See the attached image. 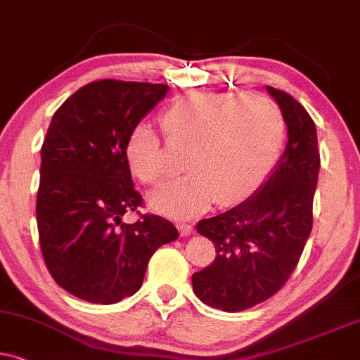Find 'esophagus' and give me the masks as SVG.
<instances>
[{
  "instance_id": "esophagus-1",
  "label": "esophagus",
  "mask_w": 360,
  "mask_h": 360,
  "mask_svg": "<svg viewBox=\"0 0 360 360\" xmlns=\"http://www.w3.org/2000/svg\"><path fill=\"white\" fill-rule=\"evenodd\" d=\"M179 229L181 235H192L193 227L190 224H185V221H179Z\"/></svg>"
}]
</instances>
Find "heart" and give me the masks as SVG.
<instances>
[{
	"label": "heart",
	"mask_w": 360,
	"mask_h": 360,
	"mask_svg": "<svg viewBox=\"0 0 360 360\" xmlns=\"http://www.w3.org/2000/svg\"><path fill=\"white\" fill-rule=\"evenodd\" d=\"M162 127L173 143L190 145L187 175L152 195L155 210L185 219L215 200L230 205L254 193L272 172L285 136L281 106L260 93L192 90L165 106ZM127 165L141 184L167 179L162 139L148 125H136L125 143Z\"/></svg>",
	"instance_id": "obj_1"
}]
</instances>
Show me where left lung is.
Masks as SVG:
<instances>
[{"label": "left lung", "instance_id": "8db88e82", "mask_svg": "<svg viewBox=\"0 0 360 360\" xmlns=\"http://www.w3.org/2000/svg\"><path fill=\"white\" fill-rule=\"evenodd\" d=\"M287 125L283 155L257 192L224 214L203 219L197 232L215 245V260L192 275L203 304L240 312L285 285L312 230L321 155L316 123L288 93L267 86Z\"/></svg>", "mask_w": 360, "mask_h": 360}]
</instances>
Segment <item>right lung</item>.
Returning a JSON list of instances; mask_svg holds the SVG:
<instances>
[{
    "instance_id": "right-lung-1",
    "label": "right lung",
    "mask_w": 360,
    "mask_h": 360,
    "mask_svg": "<svg viewBox=\"0 0 360 360\" xmlns=\"http://www.w3.org/2000/svg\"><path fill=\"white\" fill-rule=\"evenodd\" d=\"M167 91L162 83L98 79L75 91L48 127L37 197L39 247L58 285L86 302L117 304L135 294L155 250L179 237L158 215L123 221L143 205L127 165V139Z\"/></svg>"
}]
</instances>
